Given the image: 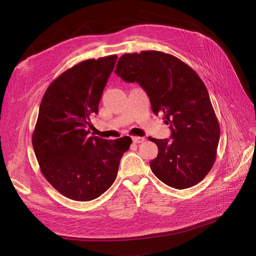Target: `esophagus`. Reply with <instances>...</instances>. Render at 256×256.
Here are the masks:
<instances>
[{
	"instance_id": "1",
	"label": "esophagus",
	"mask_w": 256,
	"mask_h": 256,
	"mask_svg": "<svg viewBox=\"0 0 256 256\" xmlns=\"http://www.w3.org/2000/svg\"><path fill=\"white\" fill-rule=\"evenodd\" d=\"M132 140H133V142H136V144H140V142H144V138H140V136H133Z\"/></svg>"
}]
</instances>
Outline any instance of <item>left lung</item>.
Masks as SVG:
<instances>
[{"mask_svg":"<svg viewBox=\"0 0 256 256\" xmlns=\"http://www.w3.org/2000/svg\"><path fill=\"white\" fill-rule=\"evenodd\" d=\"M116 72L126 82H138L149 96L153 112H162L171 128L173 140L149 138L158 147L150 162L154 175L177 190L199 184L214 164L220 125L197 72L160 51L124 54Z\"/></svg>","mask_w":256,"mask_h":256,"instance_id":"8db88e82","label":"left lung"}]
</instances>
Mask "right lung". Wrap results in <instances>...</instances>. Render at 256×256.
I'll list each match as a JSON object with an SVG mask.
<instances>
[{"mask_svg":"<svg viewBox=\"0 0 256 256\" xmlns=\"http://www.w3.org/2000/svg\"><path fill=\"white\" fill-rule=\"evenodd\" d=\"M116 55L88 59L59 75L46 88L32 134L40 172L56 190L75 201L100 197L114 182L130 138L88 136L98 114Z\"/></svg>","mask_w":256,"mask_h":256,"instance_id":"add662e5","label":"right lung"}]
</instances>
